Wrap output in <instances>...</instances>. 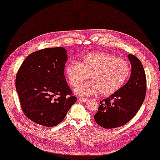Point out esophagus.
Returning a JSON list of instances; mask_svg holds the SVG:
<instances>
[{
    "label": "esophagus",
    "mask_w": 160,
    "mask_h": 160,
    "mask_svg": "<svg viewBox=\"0 0 160 160\" xmlns=\"http://www.w3.org/2000/svg\"><path fill=\"white\" fill-rule=\"evenodd\" d=\"M79 100L80 101H81V102H85V101H88V99H86V98H79Z\"/></svg>",
    "instance_id": "1"
}]
</instances>
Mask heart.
I'll return each mask as SVG.
<instances>
[{
	"mask_svg": "<svg viewBox=\"0 0 160 160\" xmlns=\"http://www.w3.org/2000/svg\"><path fill=\"white\" fill-rule=\"evenodd\" d=\"M66 72L70 84L73 87L89 79L91 81L75 89L79 96H91L99 93L109 96L118 91L124 85L130 74L127 61L117 59L106 52H94L85 55L81 63L69 62Z\"/></svg>",
	"mask_w": 160,
	"mask_h": 160,
	"instance_id": "b5f03b06",
	"label": "heart"
}]
</instances>
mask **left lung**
<instances>
[{
	"label": "left lung",
	"mask_w": 160,
	"mask_h": 160,
	"mask_svg": "<svg viewBox=\"0 0 160 160\" xmlns=\"http://www.w3.org/2000/svg\"><path fill=\"white\" fill-rule=\"evenodd\" d=\"M132 72L128 83L108 98L100 101L98 111L94 115L101 127L111 129L127 123L138 113L146 98V77L142 62L129 54Z\"/></svg>",
	"instance_id": "1"
}]
</instances>
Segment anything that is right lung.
I'll use <instances>...</instances> for the list:
<instances>
[{"instance_id": "right-lung-1", "label": "right lung", "mask_w": 160, "mask_h": 160, "mask_svg": "<svg viewBox=\"0 0 160 160\" xmlns=\"http://www.w3.org/2000/svg\"><path fill=\"white\" fill-rule=\"evenodd\" d=\"M67 60L65 48H46L32 52L19 68L16 89L24 113L33 122L55 126L76 102L64 75Z\"/></svg>"}]
</instances>
